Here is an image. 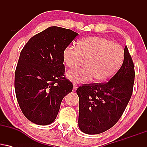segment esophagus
<instances>
[{
	"label": "esophagus",
	"instance_id": "obj_1",
	"mask_svg": "<svg viewBox=\"0 0 147 147\" xmlns=\"http://www.w3.org/2000/svg\"><path fill=\"white\" fill-rule=\"evenodd\" d=\"M77 88H78V86H77V84H73V90H77Z\"/></svg>",
	"mask_w": 147,
	"mask_h": 147
}]
</instances>
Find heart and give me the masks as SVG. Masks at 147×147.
<instances>
[{"mask_svg":"<svg viewBox=\"0 0 147 147\" xmlns=\"http://www.w3.org/2000/svg\"><path fill=\"white\" fill-rule=\"evenodd\" d=\"M63 60L68 68L85 67L70 70L67 76L72 82L85 83L94 78L102 82L111 78L122 65L124 50L117 43L101 36L83 38L78 45L70 44L65 48Z\"/></svg>","mask_w":147,"mask_h":147,"instance_id":"obj_1","label":"heart"}]
</instances>
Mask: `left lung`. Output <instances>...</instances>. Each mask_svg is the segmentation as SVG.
<instances>
[{"instance_id":"obj_1","label":"left lung","mask_w":147,"mask_h":147,"mask_svg":"<svg viewBox=\"0 0 147 147\" xmlns=\"http://www.w3.org/2000/svg\"><path fill=\"white\" fill-rule=\"evenodd\" d=\"M134 79V64L125 46L122 66L109 82L83 84L77 89L81 131L94 135L113 127L122 115L131 99Z\"/></svg>"}]
</instances>
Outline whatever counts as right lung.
Instances as JSON below:
<instances>
[{
  "label": "right lung",
  "instance_id": "add662e5",
  "mask_svg": "<svg viewBox=\"0 0 147 147\" xmlns=\"http://www.w3.org/2000/svg\"><path fill=\"white\" fill-rule=\"evenodd\" d=\"M77 35L71 30L50 27L22 49L15 70V92L22 113L32 122H53L62 99L72 90V82L64 75L63 54Z\"/></svg>",
  "mask_w": 147,
  "mask_h": 147
}]
</instances>
